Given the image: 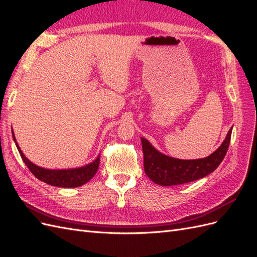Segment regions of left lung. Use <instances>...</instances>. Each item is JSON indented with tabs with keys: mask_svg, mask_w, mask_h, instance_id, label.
<instances>
[{
	"mask_svg": "<svg viewBox=\"0 0 257 257\" xmlns=\"http://www.w3.org/2000/svg\"><path fill=\"white\" fill-rule=\"evenodd\" d=\"M232 127L228 131L222 145L204 159L180 160L168 157L142 137L145 173L159 185H179L198 180L211 174L221 164L228 150Z\"/></svg>",
	"mask_w": 257,
	"mask_h": 257,
	"instance_id": "left-lung-1",
	"label": "left lung"
}]
</instances>
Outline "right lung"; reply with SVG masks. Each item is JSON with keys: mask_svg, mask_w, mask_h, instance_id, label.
<instances>
[{"mask_svg": "<svg viewBox=\"0 0 257 257\" xmlns=\"http://www.w3.org/2000/svg\"><path fill=\"white\" fill-rule=\"evenodd\" d=\"M13 138L16 144L17 149L21 155L22 161L25 162L27 167L30 169L38 180L47 183L52 186H59V188H78L90 181L96 174L99 165V155L93 162L78 168H69V169H47L40 167L31 162L23 152L21 151L19 145L17 144L16 137H15L14 131Z\"/></svg>", "mask_w": 257, "mask_h": 257, "instance_id": "obj_1", "label": "right lung"}]
</instances>
